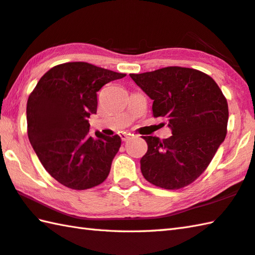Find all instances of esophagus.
<instances>
[{
    "instance_id": "1",
    "label": "esophagus",
    "mask_w": 255,
    "mask_h": 255,
    "mask_svg": "<svg viewBox=\"0 0 255 255\" xmlns=\"http://www.w3.org/2000/svg\"><path fill=\"white\" fill-rule=\"evenodd\" d=\"M121 137H122V140L127 141V140H129V139L131 138V134L128 133V132H123V133L121 134Z\"/></svg>"
}]
</instances>
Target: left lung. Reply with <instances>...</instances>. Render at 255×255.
Instances as JSON below:
<instances>
[{
    "instance_id": "8db88e82",
    "label": "left lung",
    "mask_w": 255,
    "mask_h": 255,
    "mask_svg": "<svg viewBox=\"0 0 255 255\" xmlns=\"http://www.w3.org/2000/svg\"><path fill=\"white\" fill-rule=\"evenodd\" d=\"M130 77L153 101V117L166 118L172 132L163 140L143 137L148 150L140 159L142 176L168 190L188 186L206 170L226 138V97L210 76L193 68L170 66Z\"/></svg>"
}]
</instances>
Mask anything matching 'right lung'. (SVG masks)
I'll return each instance as SVG.
<instances>
[{
	"label": "right lung",
	"mask_w": 255,
	"mask_h": 255,
	"mask_svg": "<svg viewBox=\"0 0 255 255\" xmlns=\"http://www.w3.org/2000/svg\"><path fill=\"white\" fill-rule=\"evenodd\" d=\"M126 74L74 62L45 73L26 106L29 142L51 176L63 186L85 190L105 181L122 139L89 134L88 118L97 112V92Z\"/></svg>",
	"instance_id": "add662e5"
}]
</instances>
